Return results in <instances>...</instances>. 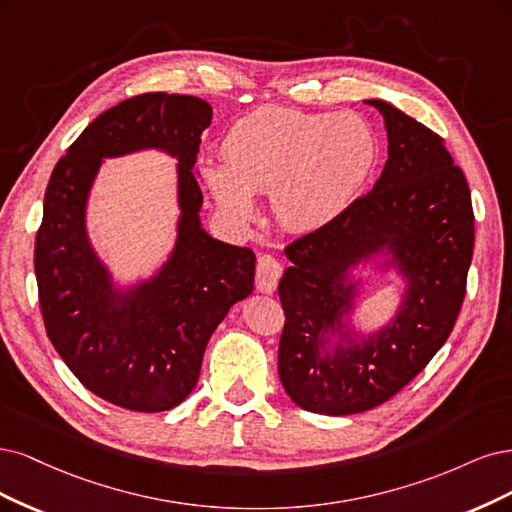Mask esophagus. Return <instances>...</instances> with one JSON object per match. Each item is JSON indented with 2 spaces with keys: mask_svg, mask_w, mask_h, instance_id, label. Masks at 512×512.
I'll use <instances>...</instances> for the list:
<instances>
[{
  "mask_svg": "<svg viewBox=\"0 0 512 512\" xmlns=\"http://www.w3.org/2000/svg\"><path fill=\"white\" fill-rule=\"evenodd\" d=\"M283 274V266L272 255H259L257 259V289L261 293H272Z\"/></svg>",
  "mask_w": 512,
  "mask_h": 512,
  "instance_id": "34e87169",
  "label": "esophagus"
}]
</instances>
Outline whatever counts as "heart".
Returning a JSON list of instances; mask_svg holds the SVG:
<instances>
[{
	"label": "heart",
	"instance_id": "obj_1",
	"mask_svg": "<svg viewBox=\"0 0 512 512\" xmlns=\"http://www.w3.org/2000/svg\"><path fill=\"white\" fill-rule=\"evenodd\" d=\"M378 142L355 112L259 108L234 123L225 161H202V176L234 217L255 210L253 193L272 195L278 221L312 232L336 221L370 180Z\"/></svg>",
	"mask_w": 512,
	"mask_h": 512
}]
</instances>
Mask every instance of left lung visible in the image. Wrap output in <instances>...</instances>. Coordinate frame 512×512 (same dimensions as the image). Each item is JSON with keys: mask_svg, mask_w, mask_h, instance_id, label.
I'll return each mask as SVG.
<instances>
[{"mask_svg": "<svg viewBox=\"0 0 512 512\" xmlns=\"http://www.w3.org/2000/svg\"><path fill=\"white\" fill-rule=\"evenodd\" d=\"M366 104L385 119L381 178L287 246L291 266L278 283L280 383L300 408L334 417L381 406L430 364L457 321L474 249L470 189L444 140L383 100ZM378 252L407 291L392 323L361 337L345 319L356 294L348 270Z\"/></svg>", "mask_w": 512, "mask_h": 512, "instance_id": "1", "label": "left lung"}]
</instances>
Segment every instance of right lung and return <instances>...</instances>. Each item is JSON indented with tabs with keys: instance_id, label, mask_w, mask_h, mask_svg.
<instances>
[{
	"instance_id": "1",
	"label": "right lung",
	"mask_w": 512,
	"mask_h": 512,
	"mask_svg": "<svg viewBox=\"0 0 512 512\" xmlns=\"http://www.w3.org/2000/svg\"><path fill=\"white\" fill-rule=\"evenodd\" d=\"M208 102L142 93L102 112L57 161L44 195L34 268L46 334L72 374L102 400L170 410L193 391L206 344L255 283V253L206 234L193 166ZM157 147L179 159V236L160 272L114 288L86 236V200L104 158Z\"/></svg>"
}]
</instances>
